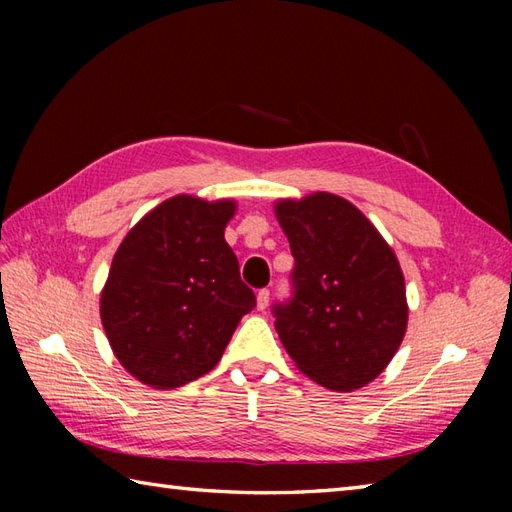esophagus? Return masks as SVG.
<instances>
[{
    "label": "esophagus",
    "mask_w": 512,
    "mask_h": 512,
    "mask_svg": "<svg viewBox=\"0 0 512 512\" xmlns=\"http://www.w3.org/2000/svg\"><path fill=\"white\" fill-rule=\"evenodd\" d=\"M270 301V292L268 290H259L257 292V310H266Z\"/></svg>",
    "instance_id": "obj_1"
}]
</instances>
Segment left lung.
<instances>
[{
    "mask_svg": "<svg viewBox=\"0 0 512 512\" xmlns=\"http://www.w3.org/2000/svg\"><path fill=\"white\" fill-rule=\"evenodd\" d=\"M275 217L295 257V299L275 328L301 374L354 391L385 372L405 339V275L361 209L328 191L279 198Z\"/></svg>",
    "mask_w": 512,
    "mask_h": 512,
    "instance_id": "8db88e82",
    "label": "left lung"
}]
</instances>
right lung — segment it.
I'll return each instance as SVG.
<instances>
[{
    "instance_id": "add662e5",
    "label": "right lung",
    "mask_w": 512,
    "mask_h": 512,
    "mask_svg": "<svg viewBox=\"0 0 512 512\" xmlns=\"http://www.w3.org/2000/svg\"><path fill=\"white\" fill-rule=\"evenodd\" d=\"M233 198L180 193L129 228L101 290V321L125 372L151 389H176L220 363L253 290L226 244Z\"/></svg>"
}]
</instances>
